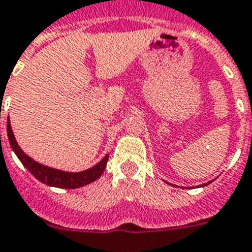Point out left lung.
Listing matches in <instances>:
<instances>
[{
    "label": "left lung",
    "mask_w": 252,
    "mask_h": 252,
    "mask_svg": "<svg viewBox=\"0 0 252 252\" xmlns=\"http://www.w3.org/2000/svg\"><path fill=\"white\" fill-rule=\"evenodd\" d=\"M207 184H209V183H207ZM207 184H203V186H207Z\"/></svg>",
    "instance_id": "8db88e82"
}]
</instances>
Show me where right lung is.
Wrapping results in <instances>:
<instances>
[{
	"mask_svg": "<svg viewBox=\"0 0 252 252\" xmlns=\"http://www.w3.org/2000/svg\"><path fill=\"white\" fill-rule=\"evenodd\" d=\"M7 136H9V141L12 151L15 152V155L18 156V158L20 159V162L24 165V167H26L34 178L38 179L41 183H43V184H46V186L50 187H56V188L76 189L95 182L97 178H100V175L103 174L104 170H105L108 157H109V156L107 155L99 163H97V165L89 168V170H85V171H60V170L47 167V166H43L41 165V163H38V162L33 161L31 157H28V156L20 149V147H19L18 143H16L15 140V136L12 134L9 120H7Z\"/></svg>",
	"mask_w": 252,
	"mask_h": 252,
	"instance_id": "1",
	"label": "right lung"
}]
</instances>
